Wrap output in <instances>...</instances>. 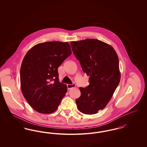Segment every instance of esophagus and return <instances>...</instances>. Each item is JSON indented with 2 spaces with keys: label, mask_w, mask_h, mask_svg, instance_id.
Here are the masks:
<instances>
[{
  "label": "esophagus",
  "mask_w": 147,
  "mask_h": 147,
  "mask_svg": "<svg viewBox=\"0 0 147 147\" xmlns=\"http://www.w3.org/2000/svg\"><path fill=\"white\" fill-rule=\"evenodd\" d=\"M76 87V84H67V88L68 90H69L70 89Z\"/></svg>",
  "instance_id": "34e87169"
}]
</instances>
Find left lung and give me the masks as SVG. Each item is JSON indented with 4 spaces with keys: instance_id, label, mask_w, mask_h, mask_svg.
<instances>
[{
    "instance_id": "1",
    "label": "left lung",
    "mask_w": 147,
    "mask_h": 147,
    "mask_svg": "<svg viewBox=\"0 0 147 147\" xmlns=\"http://www.w3.org/2000/svg\"><path fill=\"white\" fill-rule=\"evenodd\" d=\"M70 45L83 71L89 77V85L79 88L81 95L76 99L77 107L84 114L97 113L106 106L119 85V57L111 46L96 39L71 41Z\"/></svg>"
}]
</instances>
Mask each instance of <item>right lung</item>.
I'll return each mask as SVG.
<instances>
[{"label": "right lung", "mask_w": 147, "mask_h": 147, "mask_svg": "<svg viewBox=\"0 0 147 147\" xmlns=\"http://www.w3.org/2000/svg\"><path fill=\"white\" fill-rule=\"evenodd\" d=\"M71 53L68 42L51 41L36 45L24 57L20 68L22 93L37 112H55L67 92L59 81L58 68Z\"/></svg>", "instance_id": "add662e5"}]
</instances>
